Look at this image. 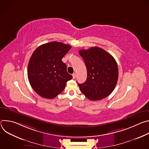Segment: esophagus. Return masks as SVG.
<instances>
[{"label": "esophagus", "mask_w": 149, "mask_h": 149, "mask_svg": "<svg viewBox=\"0 0 149 149\" xmlns=\"http://www.w3.org/2000/svg\"><path fill=\"white\" fill-rule=\"evenodd\" d=\"M72 77H73V79H75V77H76V74L75 73H74L72 74Z\"/></svg>", "instance_id": "34e87169"}]
</instances>
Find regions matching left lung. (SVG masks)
Masks as SVG:
<instances>
[{"instance_id":"left-lung-1","label":"left lung","mask_w":149,"mask_h":149,"mask_svg":"<svg viewBox=\"0 0 149 149\" xmlns=\"http://www.w3.org/2000/svg\"><path fill=\"white\" fill-rule=\"evenodd\" d=\"M87 71V80L78 84L81 91L90 100H100L114 90L118 70L114 57L98 47L79 51Z\"/></svg>"}]
</instances>
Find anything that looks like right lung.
I'll return each instance as SVG.
<instances>
[{
	"mask_svg": "<svg viewBox=\"0 0 149 149\" xmlns=\"http://www.w3.org/2000/svg\"><path fill=\"white\" fill-rule=\"evenodd\" d=\"M71 48L69 45L53 41L40 45L33 52L28 63V77L31 87L40 97L54 98L72 78L62 61Z\"/></svg>",
	"mask_w": 149,
	"mask_h": 149,
	"instance_id": "obj_1",
	"label": "right lung"
}]
</instances>
